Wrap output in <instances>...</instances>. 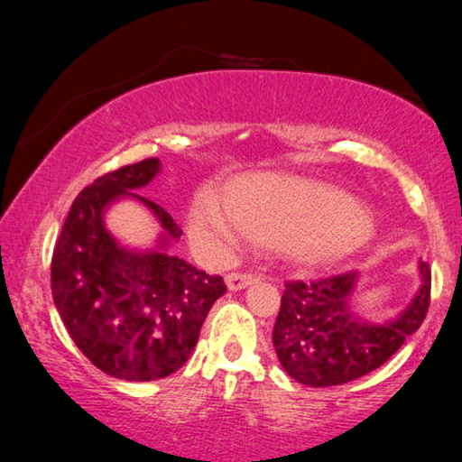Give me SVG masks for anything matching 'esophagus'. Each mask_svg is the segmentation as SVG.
Here are the masks:
<instances>
[{"instance_id":"34e87169","label":"esophagus","mask_w":462,"mask_h":462,"mask_svg":"<svg viewBox=\"0 0 462 462\" xmlns=\"http://www.w3.org/2000/svg\"><path fill=\"white\" fill-rule=\"evenodd\" d=\"M225 282L229 290H242L245 286H250V283H254L256 275L254 273H229L225 277Z\"/></svg>"}]
</instances>
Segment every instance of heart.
Masks as SVG:
<instances>
[{"instance_id": "obj_1", "label": "heart", "mask_w": 462, "mask_h": 462, "mask_svg": "<svg viewBox=\"0 0 462 462\" xmlns=\"http://www.w3.org/2000/svg\"><path fill=\"white\" fill-rule=\"evenodd\" d=\"M229 208L204 191L189 212L191 239L214 258L231 254L245 231L300 264H330L351 254L370 231L368 217L349 195L294 176L264 174L237 182Z\"/></svg>"}]
</instances>
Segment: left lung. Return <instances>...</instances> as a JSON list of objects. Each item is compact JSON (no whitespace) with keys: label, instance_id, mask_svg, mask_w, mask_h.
<instances>
[{"label":"left lung","instance_id":"1","mask_svg":"<svg viewBox=\"0 0 462 462\" xmlns=\"http://www.w3.org/2000/svg\"><path fill=\"white\" fill-rule=\"evenodd\" d=\"M420 275L422 286L410 307L383 326L357 319L351 311L356 271L315 282H286L273 326V346L283 370L300 384L332 387L381 368L425 321L431 302L427 263H420Z\"/></svg>","mask_w":462,"mask_h":462}]
</instances>
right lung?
<instances>
[{
	"instance_id": "right-lung-1",
	"label": "right lung",
	"mask_w": 462,
	"mask_h": 462,
	"mask_svg": "<svg viewBox=\"0 0 462 462\" xmlns=\"http://www.w3.org/2000/svg\"><path fill=\"white\" fill-rule=\"evenodd\" d=\"M157 157L106 172L75 198L52 254V296L79 351L122 381H157L187 364L208 311L226 292L220 275H208L168 244L182 236L155 201L130 193L153 180ZM134 197L152 208L164 236L149 253H130L104 229V208Z\"/></svg>"
}]
</instances>
